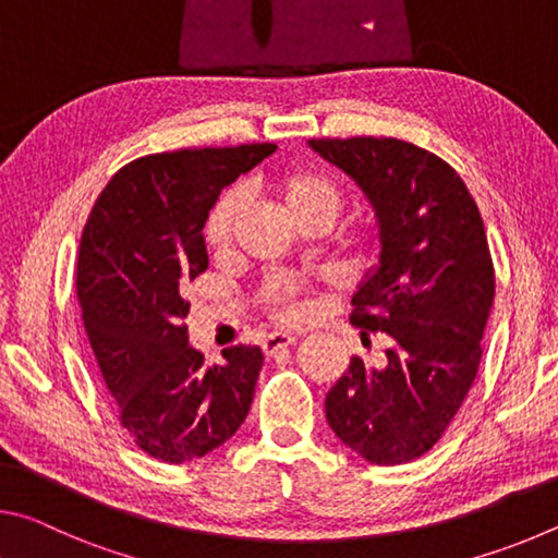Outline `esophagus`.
<instances>
[{
    "label": "esophagus",
    "instance_id": "esophagus-1",
    "mask_svg": "<svg viewBox=\"0 0 558 558\" xmlns=\"http://www.w3.org/2000/svg\"><path fill=\"white\" fill-rule=\"evenodd\" d=\"M298 342V335H290V332H276V335H268L266 342H263V352L268 356L280 352V349H286L290 344Z\"/></svg>",
    "mask_w": 558,
    "mask_h": 558
}]
</instances>
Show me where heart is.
<instances>
[{"label": "heart", "mask_w": 558, "mask_h": 558, "mask_svg": "<svg viewBox=\"0 0 558 558\" xmlns=\"http://www.w3.org/2000/svg\"><path fill=\"white\" fill-rule=\"evenodd\" d=\"M272 192L295 223L310 219L332 223L339 206H342V194H339L337 184L327 174L313 172V169H295V172L282 174L272 182ZM241 194L235 189H229L216 199L204 223V239L209 248L223 251L229 245L235 219L241 214ZM298 292L300 288L288 278H272L266 286V298L276 302L278 315L288 323H298L310 310L305 302L298 300Z\"/></svg>", "instance_id": "b5f03b06"}]
</instances>
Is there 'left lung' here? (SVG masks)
<instances>
[{
	"label": "left lung",
	"mask_w": 558,
	"mask_h": 558,
	"mask_svg": "<svg viewBox=\"0 0 558 558\" xmlns=\"http://www.w3.org/2000/svg\"><path fill=\"white\" fill-rule=\"evenodd\" d=\"M374 211L376 263L352 325L389 339L381 364L352 356L327 391L329 428L359 458L401 465L436 446L475 381L495 270L477 204L456 169L396 137L307 140Z\"/></svg>",
	"instance_id": "obj_1"
}]
</instances>
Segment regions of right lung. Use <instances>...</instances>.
Wrapping results in <instances>:
<instances>
[{
	"label": "right lung",
	"mask_w": 558,
	"mask_h": 558,
	"mask_svg": "<svg viewBox=\"0 0 558 558\" xmlns=\"http://www.w3.org/2000/svg\"><path fill=\"white\" fill-rule=\"evenodd\" d=\"M276 145L206 147L135 159L110 179L81 235L83 325L118 418L147 456L189 462L241 428L260 347L223 349L206 366L189 347L184 286L209 268L204 223L221 192Z\"/></svg>",
	"instance_id": "1"
}]
</instances>
